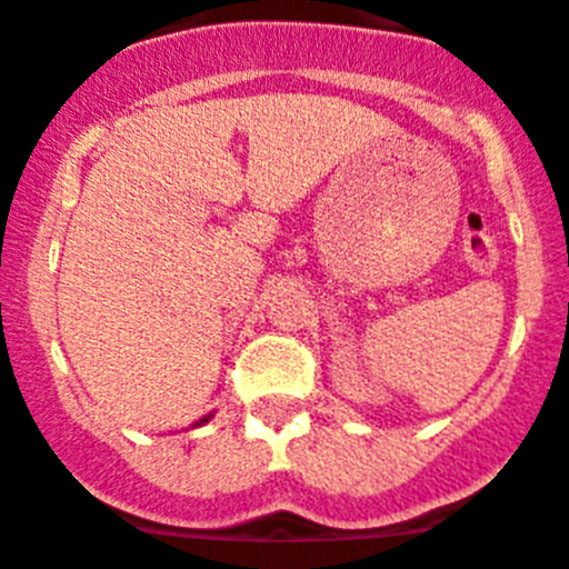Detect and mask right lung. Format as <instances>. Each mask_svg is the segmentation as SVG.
I'll return each instance as SVG.
<instances>
[{
    "label": "right lung",
    "instance_id": "1",
    "mask_svg": "<svg viewBox=\"0 0 569 569\" xmlns=\"http://www.w3.org/2000/svg\"><path fill=\"white\" fill-rule=\"evenodd\" d=\"M208 419H211V417H202V419H200V422H197V425H206V422H208Z\"/></svg>",
    "mask_w": 569,
    "mask_h": 569
}]
</instances>
